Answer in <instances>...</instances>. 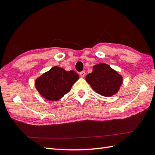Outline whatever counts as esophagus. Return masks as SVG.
Wrapping results in <instances>:
<instances>
[{"label":"esophagus","mask_w":155,"mask_h":155,"mask_svg":"<svg viewBox=\"0 0 155 155\" xmlns=\"http://www.w3.org/2000/svg\"><path fill=\"white\" fill-rule=\"evenodd\" d=\"M85 74H86V72H85V71H82L80 72V75L81 77H84L85 76Z\"/></svg>","instance_id":"34e87169"}]
</instances>
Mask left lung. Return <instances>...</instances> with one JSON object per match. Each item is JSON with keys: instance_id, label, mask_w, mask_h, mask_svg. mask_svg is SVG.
Returning <instances> with one entry per match:
<instances>
[{"instance_id": "left-lung-1", "label": "left lung", "mask_w": 155, "mask_h": 155, "mask_svg": "<svg viewBox=\"0 0 155 155\" xmlns=\"http://www.w3.org/2000/svg\"><path fill=\"white\" fill-rule=\"evenodd\" d=\"M86 81L96 93L111 97L119 90L123 77L109 65L100 63L94 66L93 72L86 76Z\"/></svg>"}]
</instances>
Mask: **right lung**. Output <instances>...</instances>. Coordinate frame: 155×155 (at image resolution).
Listing matches in <instances>:
<instances>
[{"label": "right lung", "instance_id": "right-lung-1", "mask_svg": "<svg viewBox=\"0 0 155 155\" xmlns=\"http://www.w3.org/2000/svg\"><path fill=\"white\" fill-rule=\"evenodd\" d=\"M78 78L79 76L75 71H67L55 66L37 78L35 86L46 99L56 101L68 93Z\"/></svg>", "mask_w": 155, "mask_h": 155}]
</instances>
